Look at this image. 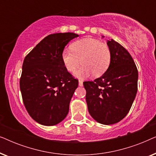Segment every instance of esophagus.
Here are the masks:
<instances>
[{"label": "esophagus", "instance_id": "obj_1", "mask_svg": "<svg viewBox=\"0 0 156 156\" xmlns=\"http://www.w3.org/2000/svg\"><path fill=\"white\" fill-rule=\"evenodd\" d=\"M79 86H80V87L83 86V82H82V81H81V80L79 81Z\"/></svg>", "mask_w": 156, "mask_h": 156}]
</instances>
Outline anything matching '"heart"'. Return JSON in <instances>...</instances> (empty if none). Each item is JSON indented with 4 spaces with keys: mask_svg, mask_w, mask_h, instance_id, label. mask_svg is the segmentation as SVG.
<instances>
[{
    "mask_svg": "<svg viewBox=\"0 0 156 156\" xmlns=\"http://www.w3.org/2000/svg\"><path fill=\"white\" fill-rule=\"evenodd\" d=\"M71 50L65 48L61 58L65 69L69 72H75L79 78H87L93 74L100 76L108 69L112 61V52L107 44L92 38H84L73 42Z\"/></svg>",
    "mask_w": 156,
    "mask_h": 156,
    "instance_id": "obj_1",
    "label": "heart"
}]
</instances>
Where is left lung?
Wrapping results in <instances>:
<instances>
[{
  "label": "left lung",
  "mask_w": 156,
  "mask_h": 156,
  "mask_svg": "<svg viewBox=\"0 0 156 156\" xmlns=\"http://www.w3.org/2000/svg\"><path fill=\"white\" fill-rule=\"evenodd\" d=\"M112 61L105 73L84 82L86 101L91 117L100 123L119 122L131 109L138 90V69L131 55L113 39L107 41Z\"/></svg>",
  "instance_id": "8db88e82"
}]
</instances>
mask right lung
<instances>
[{
	"label": "right lung",
	"mask_w": 156,
	"mask_h": 156,
	"mask_svg": "<svg viewBox=\"0 0 156 156\" xmlns=\"http://www.w3.org/2000/svg\"><path fill=\"white\" fill-rule=\"evenodd\" d=\"M73 33L49 35L25 57L20 88L30 116L44 126H54L65 119L78 80L64 66L61 55Z\"/></svg>",
	"instance_id": "right-lung-1"
}]
</instances>
